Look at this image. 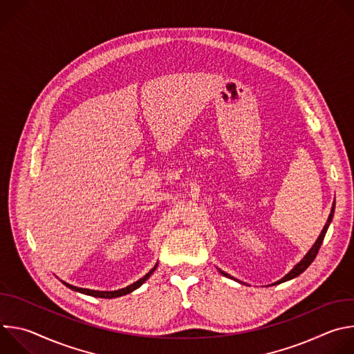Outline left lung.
<instances>
[{
  "label": "left lung",
  "mask_w": 354,
  "mask_h": 354,
  "mask_svg": "<svg viewBox=\"0 0 354 354\" xmlns=\"http://www.w3.org/2000/svg\"><path fill=\"white\" fill-rule=\"evenodd\" d=\"M333 213H335V203H333V206H332L330 214H329V217H328V221H326V224H325V227H324L321 235L318 236V239H317V242L314 243V246L308 250V254L304 257V259H302L299 263H297V265L294 266V269H292L288 274H286L281 280L276 281L274 284H280V283H283V281H287V280H291V279L299 276L302 272H304V270L314 262V259H315L317 255H318V250H319V248H321V245H322V242H324V238H325V234H326V231H328V227H329V224H330V221H332V218H333ZM220 273H221L223 276H225V277H231L230 274H227V273L223 272V270H220Z\"/></svg>",
  "instance_id": "obj_1"
}]
</instances>
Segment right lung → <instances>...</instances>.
Here are the masks:
<instances>
[{"label":"right lung","mask_w":354,"mask_h":354,"mask_svg":"<svg viewBox=\"0 0 354 354\" xmlns=\"http://www.w3.org/2000/svg\"><path fill=\"white\" fill-rule=\"evenodd\" d=\"M157 269V265L151 269L144 277H141L140 280H137L136 283H133V284H130V286H127V287H124V288H120V290H116V291H95V290H88V288H80V287H75V286H71V284H68V283H64L68 288H71V290H74V291H80V292H82V294H86V295H92V297H100V298H116V297H120V295H124V294H129V292H131L133 290H136V288H138L151 274H153V272Z\"/></svg>","instance_id":"1"}]
</instances>
